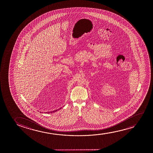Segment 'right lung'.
I'll return each instance as SVG.
<instances>
[{
	"mask_svg": "<svg viewBox=\"0 0 153 153\" xmlns=\"http://www.w3.org/2000/svg\"><path fill=\"white\" fill-rule=\"evenodd\" d=\"M48 113H49V112H48Z\"/></svg>",
	"mask_w": 153,
	"mask_h": 153,
	"instance_id": "obj_1",
	"label": "right lung"
}]
</instances>
